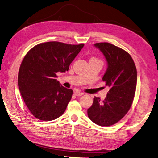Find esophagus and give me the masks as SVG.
I'll return each instance as SVG.
<instances>
[{"instance_id":"34e87169","label":"esophagus","mask_w":158,"mask_h":158,"mask_svg":"<svg viewBox=\"0 0 158 158\" xmlns=\"http://www.w3.org/2000/svg\"><path fill=\"white\" fill-rule=\"evenodd\" d=\"M74 93H75V94H76L77 97H81V96H82V94H84L83 92H80V91H75Z\"/></svg>"}]
</instances>
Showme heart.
I'll return each instance as SVG.
<instances>
[{
  "label": "heart",
  "mask_w": 158,
  "mask_h": 158,
  "mask_svg": "<svg viewBox=\"0 0 158 158\" xmlns=\"http://www.w3.org/2000/svg\"><path fill=\"white\" fill-rule=\"evenodd\" d=\"M92 59H94V58H92Z\"/></svg>",
  "instance_id": "heart-1"
}]
</instances>
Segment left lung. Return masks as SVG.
<instances>
[{
	"instance_id": "1",
	"label": "left lung",
	"mask_w": 158,
	"mask_h": 158,
	"mask_svg": "<svg viewBox=\"0 0 158 158\" xmlns=\"http://www.w3.org/2000/svg\"><path fill=\"white\" fill-rule=\"evenodd\" d=\"M104 55L108 68L103 81L109 87L104 100L94 97L87 115L93 123L100 126H110L125 116L132 104L135 94L137 73L130 54L108 43H95Z\"/></svg>"
}]
</instances>
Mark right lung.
Instances as JSON below:
<instances>
[{"label":"right lung","mask_w":158,"mask_h":158,"mask_svg":"<svg viewBox=\"0 0 158 158\" xmlns=\"http://www.w3.org/2000/svg\"><path fill=\"white\" fill-rule=\"evenodd\" d=\"M83 46V43L52 41L38 44L25 55L18 73V86L26 106L35 118L53 120L66 110L73 90L59 83L56 73L68 71Z\"/></svg>","instance_id":"1"}]
</instances>
